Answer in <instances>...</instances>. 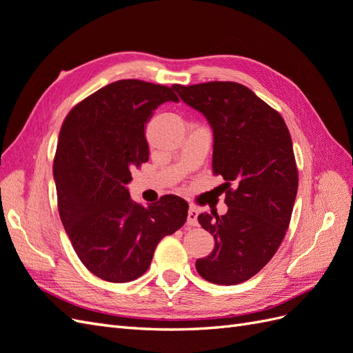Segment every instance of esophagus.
<instances>
[{
  "instance_id": "obj_1",
  "label": "esophagus",
  "mask_w": 353,
  "mask_h": 353,
  "mask_svg": "<svg viewBox=\"0 0 353 353\" xmlns=\"http://www.w3.org/2000/svg\"><path fill=\"white\" fill-rule=\"evenodd\" d=\"M196 216H199V210L196 208H190L188 209V224L190 225H196L199 224V221H196Z\"/></svg>"
}]
</instances>
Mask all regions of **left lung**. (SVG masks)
<instances>
[{
  "mask_svg": "<svg viewBox=\"0 0 353 353\" xmlns=\"http://www.w3.org/2000/svg\"><path fill=\"white\" fill-rule=\"evenodd\" d=\"M214 129L212 170L225 183V215H199L215 247L195 261L214 284H241L274 257L289 228L298 192L292 137L281 114L232 81L173 85Z\"/></svg>",
  "mask_w": 353,
  "mask_h": 353,
  "instance_id": "8db88e82",
  "label": "left lung"
}]
</instances>
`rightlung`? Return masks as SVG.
<instances>
[{
  "label": "right lung",
  "mask_w": 353,
  "mask_h": 353,
  "mask_svg": "<svg viewBox=\"0 0 353 353\" xmlns=\"http://www.w3.org/2000/svg\"><path fill=\"white\" fill-rule=\"evenodd\" d=\"M173 88L121 79L73 106L54 158L57 203L64 230L83 265L110 283L137 280L161 239L186 223L188 203L163 195L141 206L130 200V170L149 161L144 125Z\"/></svg>",
  "instance_id": "1"
}]
</instances>
